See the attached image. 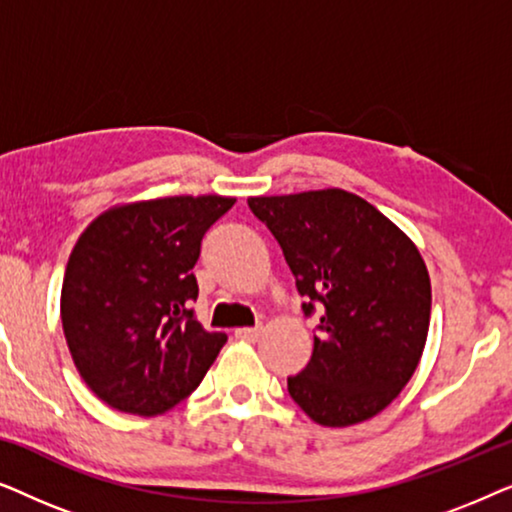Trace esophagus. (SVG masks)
<instances>
[{
  "instance_id": "esophagus-1",
  "label": "esophagus",
  "mask_w": 512,
  "mask_h": 512,
  "mask_svg": "<svg viewBox=\"0 0 512 512\" xmlns=\"http://www.w3.org/2000/svg\"><path fill=\"white\" fill-rule=\"evenodd\" d=\"M261 335V328H235V338L244 342H254Z\"/></svg>"
}]
</instances>
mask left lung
I'll use <instances>...</instances> for the list:
<instances>
[{"label":"left lung","instance_id":"1","mask_svg":"<svg viewBox=\"0 0 512 512\" xmlns=\"http://www.w3.org/2000/svg\"><path fill=\"white\" fill-rule=\"evenodd\" d=\"M247 202L282 247L305 317L321 307L291 398L321 426L375 417L410 382L429 333L431 279L415 242L342 188Z\"/></svg>","mask_w":512,"mask_h":512}]
</instances>
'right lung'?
<instances>
[{"label": "right lung", "instance_id": "right-lung-1", "mask_svg": "<svg viewBox=\"0 0 512 512\" xmlns=\"http://www.w3.org/2000/svg\"><path fill=\"white\" fill-rule=\"evenodd\" d=\"M233 205L223 195L128 202L81 233L62 282V331L83 382L114 410L163 415L226 345L191 303L202 237Z\"/></svg>", "mask_w": 512, "mask_h": 512}]
</instances>
